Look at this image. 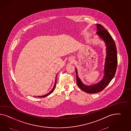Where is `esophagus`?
<instances>
[{"instance_id":"34e87169","label":"esophagus","mask_w":131,"mask_h":131,"mask_svg":"<svg viewBox=\"0 0 131 131\" xmlns=\"http://www.w3.org/2000/svg\"><path fill=\"white\" fill-rule=\"evenodd\" d=\"M71 61H73V59H72V58L71 59Z\"/></svg>"}]
</instances>
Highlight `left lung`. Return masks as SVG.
<instances>
[{"label": "left lung", "mask_w": 131, "mask_h": 131, "mask_svg": "<svg viewBox=\"0 0 131 131\" xmlns=\"http://www.w3.org/2000/svg\"><path fill=\"white\" fill-rule=\"evenodd\" d=\"M96 25L98 30L96 34L104 40L106 47V56L104 68V76L103 79L94 85H85L79 77L77 68L75 69L77 85L82 91L88 93H95L102 91L114 77L117 66L116 47L113 39L103 25L99 24Z\"/></svg>", "instance_id": "left-lung-1"}]
</instances>
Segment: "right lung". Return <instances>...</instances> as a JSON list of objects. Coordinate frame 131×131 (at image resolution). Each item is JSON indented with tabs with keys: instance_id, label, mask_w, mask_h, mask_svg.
I'll return each mask as SVG.
<instances>
[{
	"instance_id": "1",
	"label": "right lung",
	"mask_w": 131,
	"mask_h": 131,
	"mask_svg": "<svg viewBox=\"0 0 131 131\" xmlns=\"http://www.w3.org/2000/svg\"><path fill=\"white\" fill-rule=\"evenodd\" d=\"M57 76L56 77V80H55V83H54V87H53V88L50 91V92H49V93H48L47 94H46L45 95H44L42 96H36V97H39V98H43V97H45L46 96H47L49 95L52 92H53V91H54V90H55V89L56 88V84H57Z\"/></svg>"
}]
</instances>
